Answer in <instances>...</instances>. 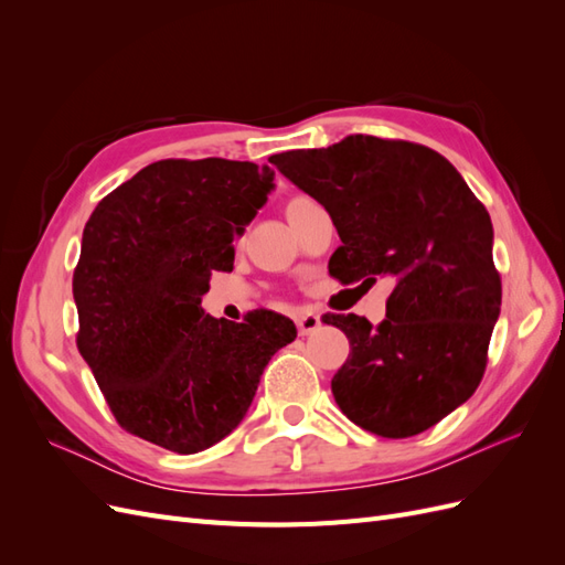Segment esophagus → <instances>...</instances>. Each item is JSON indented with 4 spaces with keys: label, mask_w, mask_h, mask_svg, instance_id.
<instances>
[{
    "label": "esophagus",
    "mask_w": 565,
    "mask_h": 565,
    "mask_svg": "<svg viewBox=\"0 0 565 565\" xmlns=\"http://www.w3.org/2000/svg\"><path fill=\"white\" fill-rule=\"evenodd\" d=\"M295 322H297V330H299V334L301 337H306V334H313L320 324H322V320H320V316L318 313H311V311H303V313H299L297 318H295Z\"/></svg>",
    "instance_id": "1"
}]
</instances>
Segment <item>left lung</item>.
<instances>
[{
    "instance_id": "left-lung-1",
    "label": "left lung",
    "mask_w": 565,
    "mask_h": 565,
    "mask_svg": "<svg viewBox=\"0 0 565 565\" xmlns=\"http://www.w3.org/2000/svg\"><path fill=\"white\" fill-rule=\"evenodd\" d=\"M270 162L332 216L334 278L393 282L380 324L355 313L322 318L351 344L332 377L341 413L384 438L431 429L486 372L502 306L490 214L457 169L419 143L355 134Z\"/></svg>"
}]
</instances>
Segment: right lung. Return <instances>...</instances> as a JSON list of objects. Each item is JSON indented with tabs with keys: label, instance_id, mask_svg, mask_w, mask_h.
<instances>
[{
	"label": "right lung",
	"instance_id": "1",
	"mask_svg": "<svg viewBox=\"0 0 565 565\" xmlns=\"http://www.w3.org/2000/svg\"><path fill=\"white\" fill-rule=\"evenodd\" d=\"M273 177L254 162L160 160L96 204L73 276L77 349L129 434L179 455L212 448L245 419L270 355L297 339L280 313L231 322L200 306Z\"/></svg>",
	"mask_w": 565,
	"mask_h": 565
}]
</instances>
